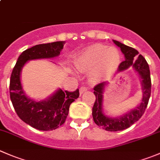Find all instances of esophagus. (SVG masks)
<instances>
[{
	"mask_svg": "<svg viewBox=\"0 0 160 160\" xmlns=\"http://www.w3.org/2000/svg\"><path fill=\"white\" fill-rule=\"evenodd\" d=\"M87 88L86 87H81V88H80V94H82V93H84L85 91H87Z\"/></svg>",
	"mask_w": 160,
	"mask_h": 160,
	"instance_id": "34e87169",
	"label": "esophagus"
}]
</instances>
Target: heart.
<instances>
[{
	"label": "heart",
	"instance_id": "heart-1",
	"mask_svg": "<svg viewBox=\"0 0 160 160\" xmlns=\"http://www.w3.org/2000/svg\"><path fill=\"white\" fill-rule=\"evenodd\" d=\"M120 62V53L114 47L94 44L83 49L77 56L75 65L79 70H91L94 78L107 77L115 71Z\"/></svg>",
	"mask_w": 160,
	"mask_h": 160
}]
</instances>
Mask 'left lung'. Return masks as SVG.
I'll return each instance as SVG.
<instances>
[{"instance_id":"obj_1","label":"left lung","mask_w":160,"mask_h":160,"mask_svg":"<svg viewBox=\"0 0 160 160\" xmlns=\"http://www.w3.org/2000/svg\"><path fill=\"white\" fill-rule=\"evenodd\" d=\"M114 44L118 46L125 56V61L121 62L118 67V72L127 70L132 67L139 75L142 87L143 96L142 102L135 108L128 111L122 116L117 118H109L104 115L102 111L103 93L107 85L106 82L98 83L94 87L93 93L96 97L93 107L92 108V115L95 124L106 131L117 132L129 128L135 122L139 120L146 111L151 95V77L149 67L146 59L142 55H138V52L133 48L122 44L120 42L113 40Z\"/></svg>"}]
</instances>
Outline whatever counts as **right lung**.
<instances>
[{
    "label": "right lung",
    "mask_w": 160,
    "mask_h": 160,
    "mask_svg": "<svg viewBox=\"0 0 160 160\" xmlns=\"http://www.w3.org/2000/svg\"><path fill=\"white\" fill-rule=\"evenodd\" d=\"M65 42L39 44L25 50L19 56L10 79V98L18 117L30 126L42 131L56 129L65 122L71 103L79 98V89L62 91L59 89L44 101H37L28 98L21 83V71L25 62L38 59L58 56Z\"/></svg>",
    "instance_id": "obj_1"
}]
</instances>
